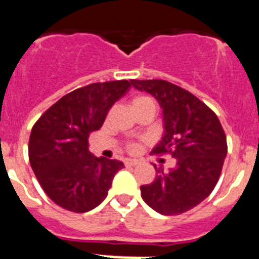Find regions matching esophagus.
<instances>
[{
	"instance_id": "1",
	"label": "esophagus",
	"mask_w": 259,
	"mask_h": 259,
	"mask_svg": "<svg viewBox=\"0 0 259 259\" xmlns=\"http://www.w3.org/2000/svg\"><path fill=\"white\" fill-rule=\"evenodd\" d=\"M139 163L137 159H134V158H125L124 159V164L125 166H136Z\"/></svg>"
}]
</instances>
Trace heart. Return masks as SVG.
<instances>
[{
    "mask_svg": "<svg viewBox=\"0 0 259 259\" xmlns=\"http://www.w3.org/2000/svg\"><path fill=\"white\" fill-rule=\"evenodd\" d=\"M144 98H146V97H136V98H134V101H132V102H136V101H140V100H144Z\"/></svg>",
    "mask_w": 259,
    "mask_h": 259,
    "instance_id": "b5f03b06",
    "label": "heart"
}]
</instances>
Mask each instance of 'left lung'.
<instances>
[{"instance_id": "left-lung-1", "label": "left lung", "mask_w": 259, "mask_h": 259, "mask_svg": "<svg viewBox=\"0 0 259 259\" xmlns=\"http://www.w3.org/2000/svg\"><path fill=\"white\" fill-rule=\"evenodd\" d=\"M137 91L152 95L162 109L163 135L155 154L171 153L176 163L157 168L150 184L141 185V197L162 215H178L197 206L217 185L227 140L218 116L191 92L166 80H131Z\"/></svg>"}]
</instances>
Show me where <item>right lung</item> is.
Returning <instances> with one entry per match:
<instances>
[{
	"instance_id": "right-lung-1",
	"label": "right lung",
	"mask_w": 259,
	"mask_h": 259,
	"mask_svg": "<svg viewBox=\"0 0 259 259\" xmlns=\"http://www.w3.org/2000/svg\"><path fill=\"white\" fill-rule=\"evenodd\" d=\"M128 89V80L75 89L50 106L32 128L29 163L41 188L58 206L87 212L106 198L114 176L124 164L92 155L88 139Z\"/></svg>"
}]
</instances>
